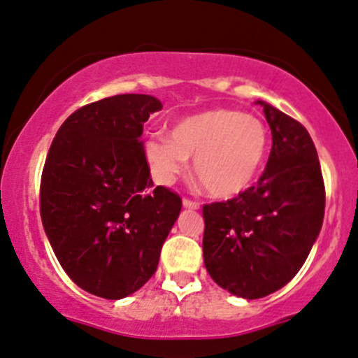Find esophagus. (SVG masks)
<instances>
[{
  "instance_id": "esophagus-1",
  "label": "esophagus",
  "mask_w": 358,
  "mask_h": 358,
  "mask_svg": "<svg viewBox=\"0 0 358 358\" xmlns=\"http://www.w3.org/2000/svg\"><path fill=\"white\" fill-rule=\"evenodd\" d=\"M183 208H187V210H199L201 204L196 203V201H190V199H183L182 201Z\"/></svg>"
}]
</instances>
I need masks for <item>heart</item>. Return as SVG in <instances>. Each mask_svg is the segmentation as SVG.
<instances>
[{"instance_id": "obj_1", "label": "heart", "mask_w": 358, "mask_h": 358, "mask_svg": "<svg viewBox=\"0 0 358 358\" xmlns=\"http://www.w3.org/2000/svg\"><path fill=\"white\" fill-rule=\"evenodd\" d=\"M269 134L259 117L213 108L176 122L171 138L154 134L145 143L154 178L171 185L194 159V175L208 196L231 199L245 192L266 159Z\"/></svg>"}]
</instances>
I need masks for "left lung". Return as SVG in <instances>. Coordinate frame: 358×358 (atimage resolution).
Wrapping results in <instances>:
<instances>
[{
    "mask_svg": "<svg viewBox=\"0 0 358 358\" xmlns=\"http://www.w3.org/2000/svg\"><path fill=\"white\" fill-rule=\"evenodd\" d=\"M273 147L257 185L203 208V259L217 285L245 299L285 287L306 262L325 210V187L310 133L266 101Z\"/></svg>",
    "mask_w": 358,
    "mask_h": 358,
    "instance_id": "1",
    "label": "left lung"
}]
</instances>
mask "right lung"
I'll return each instance as SVG.
<instances>
[{"mask_svg": "<svg viewBox=\"0 0 358 358\" xmlns=\"http://www.w3.org/2000/svg\"><path fill=\"white\" fill-rule=\"evenodd\" d=\"M162 108L148 94L82 106L55 134L41 175L45 234L66 275L85 292L122 299L157 269L182 199L154 187L143 124Z\"/></svg>", "mask_w": 358, "mask_h": 358, "instance_id": "right-lung-1", "label": "right lung"}]
</instances>
